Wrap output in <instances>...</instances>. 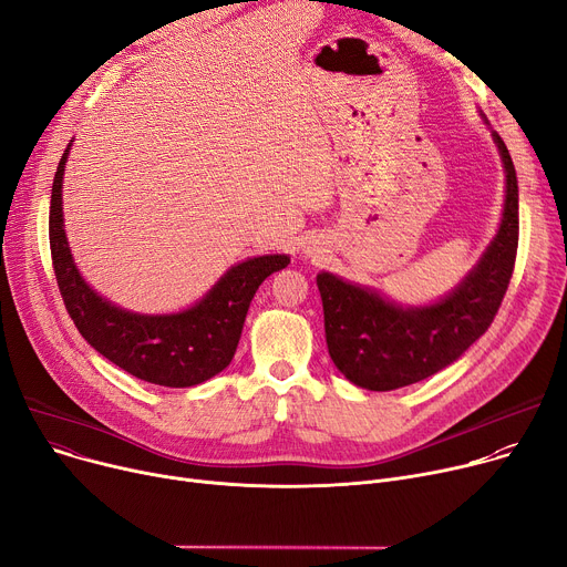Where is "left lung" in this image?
Returning a JSON list of instances; mask_svg holds the SVG:
<instances>
[{
  "instance_id": "8db88e82",
  "label": "left lung",
  "mask_w": 567,
  "mask_h": 567,
  "mask_svg": "<svg viewBox=\"0 0 567 567\" xmlns=\"http://www.w3.org/2000/svg\"><path fill=\"white\" fill-rule=\"evenodd\" d=\"M506 194L502 224L480 262L445 298L404 307L371 287L321 271L326 341L334 367L357 386L393 391L421 382L466 352L493 323L518 250V178L502 137Z\"/></svg>"
}]
</instances>
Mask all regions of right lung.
Masks as SVG:
<instances>
[{
    "instance_id": "obj_1",
    "label": "right lung",
    "mask_w": 567,
    "mask_h": 567,
    "mask_svg": "<svg viewBox=\"0 0 567 567\" xmlns=\"http://www.w3.org/2000/svg\"><path fill=\"white\" fill-rule=\"evenodd\" d=\"M74 142V140H72ZM68 144L51 185L49 246L68 315L83 339L137 380L185 389L221 373L237 350L248 305L287 255H260L230 267L198 302L176 315H137L99 296L79 274L63 228Z\"/></svg>"
}]
</instances>
